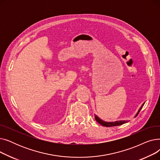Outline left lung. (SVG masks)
I'll return each instance as SVG.
<instances>
[{
    "label": "left lung",
    "mask_w": 160,
    "mask_h": 160,
    "mask_svg": "<svg viewBox=\"0 0 160 160\" xmlns=\"http://www.w3.org/2000/svg\"><path fill=\"white\" fill-rule=\"evenodd\" d=\"M145 104V102L142 104V105L141 106L140 109L139 110L138 112L137 113L136 117L139 114V112L141 111V110L142 109V106H144ZM95 120L99 123L101 124L102 126H103V127H116V126H119V125H121V124H123L126 122H128V121H115V122H105L104 121H102V119H100L98 117H97V115H95Z\"/></svg>",
    "instance_id": "8db88e82"
}]
</instances>
